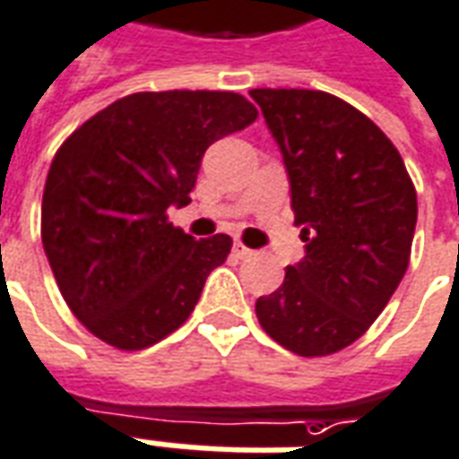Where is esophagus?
Returning <instances> with one entry per match:
<instances>
[{
  "label": "esophagus",
  "mask_w": 459,
  "mask_h": 459,
  "mask_svg": "<svg viewBox=\"0 0 459 459\" xmlns=\"http://www.w3.org/2000/svg\"><path fill=\"white\" fill-rule=\"evenodd\" d=\"M234 254H237V256H239V259H247V256H252V249H249V247H244L242 242H234Z\"/></svg>",
  "instance_id": "esophagus-1"
}]
</instances>
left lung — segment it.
I'll return each mask as SVG.
<instances>
[{
    "instance_id": "left-lung-1",
    "label": "left lung",
    "mask_w": 459,
    "mask_h": 459,
    "mask_svg": "<svg viewBox=\"0 0 459 459\" xmlns=\"http://www.w3.org/2000/svg\"><path fill=\"white\" fill-rule=\"evenodd\" d=\"M279 143L306 256L256 317L300 357L340 352L386 307L411 259L416 188L369 117L320 90H249Z\"/></svg>"
}]
</instances>
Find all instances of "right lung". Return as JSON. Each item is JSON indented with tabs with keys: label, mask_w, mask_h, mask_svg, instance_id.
Segmentation results:
<instances>
[{
	"label": "right lung",
	"mask_w": 459,
	"mask_h": 459,
	"mask_svg": "<svg viewBox=\"0 0 459 459\" xmlns=\"http://www.w3.org/2000/svg\"><path fill=\"white\" fill-rule=\"evenodd\" d=\"M254 119L256 107L237 92H134L60 146L41 239L63 299L92 335L143 350L188 320L232 239H195L166 210L190 203L207 146Z\"/></svg>",
	"instance_id": "1"
}]
</instances>
